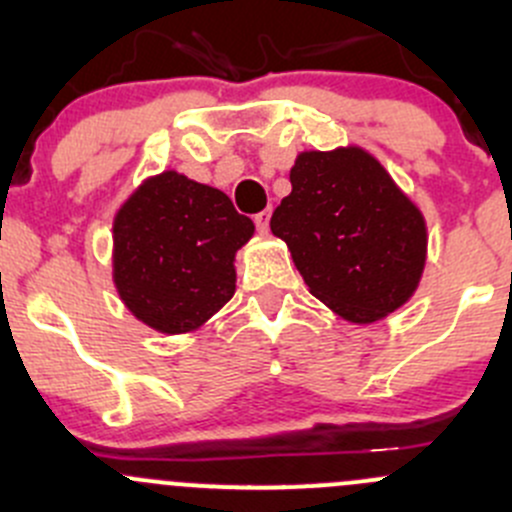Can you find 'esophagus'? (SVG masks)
I'll list each match as a JSON object with an SVG mask.
<instances>
[{"mask_svg": "<svg viewBox=\"0 0 512 512\" xmlns=\"http://www.w3.org/2000/svg\"><path fill=\"white\" fill-rule=\"evenodd\" d=\"M270 218H272V210H262V213L255 215V225L260 232L270 230Z\"/></svg>", "mask_w": 512, "mask_h": 512, "instance_id": "esophagus-1", "label": "esophagus"}]
</instances>
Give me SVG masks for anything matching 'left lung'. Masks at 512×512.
Instances as JSON below:
<instances>
[{"label": "left lung", "mask_w": 512, "mask_h": 512, "mask_svg": "<svg viewBox=\"0 0 512 512\" xmlns=\"http://www.w3.org/2000/svg\"><path fill=\"white\" fill-rule=\"evenodd\" d=\"M272 215L309 292L349 324H374L421 285L428 227L414 198L366 148L302 151Z\"/></svg>", "instance_id": "1"}]
</instances>
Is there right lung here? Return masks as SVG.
<instances>
[{"label":"right lung","mask_w":512,"mask_h":512,"mask_svg":"<svg viewBox=\"0 0 512 512\" xmlns=\"http://www.w3.org/2000/svg\"><path fill=\"white\" fill-rule=\"evenodd\" d=\"M111 280L128 312L160 334H190L235 294V255L255 223L213 185L163 170L113 215Z\"/></svg>","instance_id":"obj_1"}]
</instances>
